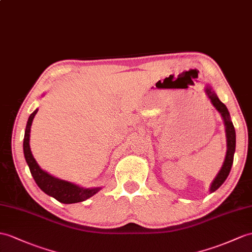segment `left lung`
Listing matches in <instances>:
<instances>
[{"instance_id": "left-lung-1", "label": "left lung", "mask_w": 252, "mask_h": 252, "mask_svg": "<svg viewBox=\"0 0 252 252\" xmlns=\"http://www.w3.org/2000/svg\"><path fill=\"white\" fill-rule=\"evenodd\" d=\"M205 92L208 98L211 99L214 107L218 110L219 113L221 114V116L223 118L224 125H225V132H226V145H228V150H226V155H225L224 162L222 164V168L219 171L216 179H215L214 182L212 183L211 192H214L215 190H217L220 186L222 185L223 182L226 180V177H228L230 173L232 164H233V159H234L236 140H235L234 126H233V123L230 120V113L228 111V109H226L225 105L219 100L216 93L212 90L211 87H207Z\"/></svg>"}]
</instances>
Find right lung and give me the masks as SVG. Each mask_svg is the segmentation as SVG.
<instances>
[{"mask_svg":"<svg viewBox=\"0 0 252 252\" xmlns=\"http://www.w3.org/2000/svg\"><path fill=\"white\" fill-rule=\"evenodd\" d=\"M37 111L38 110H35V111L30 115L27 128H26V132H24V139H23L24 157H26V160L29 164L31 174H32L36 184H37L38 187L45 193L50 195V197H53L54 199H57L59 202H61V203H64V204L78 203V202H82L84 200L91 198L92 195H94L96 192L99 191L100 188H92V189L80 188L76 186L75 184L55 179V177L48 174L47 172H45V171H42L39 168L37 162H36L32 153H31L29 142H30L31 126H32L33 119L35 114L37 113Z\"/></svg>","mask_w":252,"mask_h":252,"instance_id":"obj_1","label":"right lung"}]
</instances>
